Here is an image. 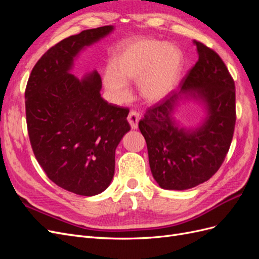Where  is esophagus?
I'll list each match as a JSON object with an SVG mask.
<instances>
[{
  "instance_id": "1",
  "label": "esophagus",
  "mask_w": 259,
  "mask_h": 259,
  "mask_svg": "<svg viewBox=\"0 0 259 259\" xmlns=\"http://www.w3.org/2000/svg\"><path fill=\"white\" fill-rule=\"evenodd\" d=\"M139 120H140V115L137 111H131L128 113V116H127V121L131 125V127L133 130H137L138 128V123H139Z\"/></svg>"
}]
</instances>
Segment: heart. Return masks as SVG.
<instances>
[{
    "label": "heart",
    "mask_w": 259,
    "mask_h": 259,
    "mask_svg": "<svg viewBox=\"0 0 259 259\" xmlns=\"http://www.w3.org/2000/svg\"><path fill=\"white\" fill-rule=\"evenodd\" d=\"M182 70L183 54L176 46L142 38L116 52L112 69L105 70L103 81L116 103L127 98V82L135 81L140 96L149 103H158L176 89Z\"/></svg>",
    "instance_id": "b5f03b06"
}]
</instances>
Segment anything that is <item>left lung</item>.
Returning <instances> with one entry per match:
<instances>
[{
	"label": "left lung",
	"mask_w": 259,
	"mask_h": 259,
	"mask_svg": "<svg viewBox=\"0 0 259 259\" xmlns=\"http://www.w3.org/2000/svg\"><path fill=\"white\" fill-rule=\"evenodd\" d=\"M199 60L180 90L148 108L139 121L153 178L166 190H186L206 182L222 166L236 125V88L218 54L201 42ZM198 101L206 116L195 128H183L175 112L180 101Z\"/></svg>",
	"instance_id": "1"
}]
</instances>
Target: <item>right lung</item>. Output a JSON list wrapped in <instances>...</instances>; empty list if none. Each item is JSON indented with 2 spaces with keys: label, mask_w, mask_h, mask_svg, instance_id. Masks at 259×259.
<instances>
[{
  "label": "right lung",
  "mask_w": 259,
  "mask_h": 259,
  "mask_svg": "<svg viewBox=\"0 0 259 259\" xmlns=\"http://www.w3.org/2000/svg\"><path fill=\"white\" fill-rule=\"evenodd\" d=\"M113 29L84 30L53 46L33 67L25 93L28 134L38 164L53 183L85 197L111 184L115 149L131 130L130 110L101 97L96 70L82 79L71 71L79 54Z\"/></svg>",
  "instance_id": "obj_1"
}]
</instances>
